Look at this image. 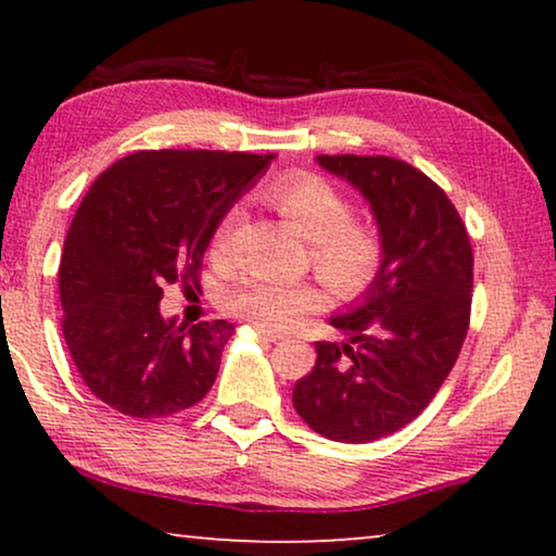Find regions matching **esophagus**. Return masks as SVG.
Returning <instances> with one entry per match:
<instances>
[{
	"label": "esophagus",
	"instance_id": "1",
	"mask_svg": "<svg viewBox=\"0 0 556 556\" xmlns=\"http://www.w3.org/2000/svg\"><path fill=\"white\" fill-rule=\"evenodd\" d=\"M253 331L257 333V337H263L265 341H280V339H283V337H280V333H278V331L263 329V326H255V324H253Z\"/></svg>",
	"mask_w": 556,
	"mask_h": 556
}]
</instances>
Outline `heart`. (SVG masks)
Wrapping results in <instances>:
<instances>
[{
    "label": "heart",
    "mask_w": 556,
    "mask_h": 556,
    "mask_svg": "<svg viewBox=\"0 0 556 556\" xmlns=\"http://www.w3.org/2000/svg\"><path fill=\"white\" fill-rule=\"evenodd\" d=\"M268 197L286 223L308 240L311 265L339 299H359L371 291L384 270V238L371 223L352 217V200L339 187L301 172L276 181ZM238 217V207H232L219 219L212 240L217 255L227 253ZM324 303L326 295L314 283H283L268 276L240 278L223 299L227 314L270 331L291 329Z\"/></svg>",
    "instance_id": "obj_1"
}]
</instances>
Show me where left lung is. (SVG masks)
Segmentation results:
<instances>
[{"mask_svg": "<svg viewBox=\"0 0 556 556\" xmlns=\"http://www.w3.org/2000/svg\"><path fill=\"white\" fill-rule=\"evenodd\" d=\"M369 202L384 270L346 314L349 341H318L293 407L318 435L371 443L413 422L458 359L470 321L473 248L458 210L420 169L392 156H316Z\"/></svg>", "mask_w": 556, "mask_h": 556, "instance_id": "obj_1", "label": "left lung"}]
</instances>
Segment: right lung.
Masks as SVG:
<instances>
[{
  "label": "right lung",
  "instance_id": "obj_1",
  "mask_svg": "<svg viewBox=\"0 0 556 556\" xmlns=\"http://www.w3.org/2000/svg\"><path fill=\"white\" fill-rule=\"evenodd\" d=\"M276 154L136 151L83 197L60 261L63 337L78 375L128 417H169L212 390L235 326H177L164 288H200L219 219Z\"/></svg>",
  "mask_w": 556,
  "mask_h": 556
}]
</instances>
